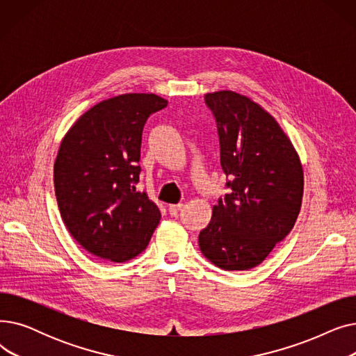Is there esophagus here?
I'll return each mask as SVG.
<instances>
[{
  "instance_id": "1",
  "label": "esophagus",
  "mask_w": 356,
  "mask_h": 356,
  "mask_svg": "<svg viewBox=\"0 0 356 356\" xmlns=\"http://www.w3.org/2000/svg\"><path fill=\"white\" fill-rule=\"evenodd\" d=\"M183 208V203H177V204H168V212H170L172 216H176L177 212Z\"/></svg>"
}]
</instances>
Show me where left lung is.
Segmentation results:
<instances>
[{
    "label": "left lung",
    "mask_w": 356,
    "mask_h": 356,
    "mask_svg": "<svg viewBox=\"0 0 356 356\" xmlns=\"http://www.w3.org/2000/svg\"><path fill=\"white\" fill-rule=\"evenodd\" d=\"M218 127L228 193L199 234L202 254L227 271L263 263L293 229L302 208L303 167L282 127L248 97L204 95Z\"/></svg>",
    "instance_id": "obj_1"
}]
</instances>
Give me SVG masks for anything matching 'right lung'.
<instances>
[{
	"label": "right lung",
	"mask_w": 356,
	"mask_h": 356,
	"mask_svg": "<svg viewBox=\"0 0 356 356\" xmlns=\"http://www.w3.org/2000/svg\"><path fill=\"white\" fill-rule=\"evenodd\" d=\"M167 106L154 93L105 99L74 122L54 161V192L70 235L92 255L125 263L143 252L160 222L157 204L137 192L143 128Z\"/></svg>",
	"instance_id": "add662e5"
}]
</instances>
